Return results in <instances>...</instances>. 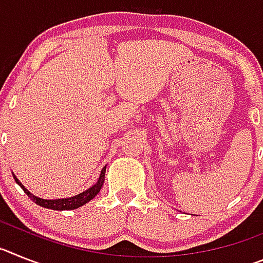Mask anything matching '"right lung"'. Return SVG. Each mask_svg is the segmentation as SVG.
Returning <instances> with one entry per match:
<instances>
[{"mask_svg":"<svg viewBox=\"0 0 263 263\" xmlns=\"http://www.w3.org/2000/svg\"><path fill=\"white\" fill-rule=\"evenodd\" d=\"M105 170L106 166L103 167L101 170V174H100L99 179H97V182L95 183L92 187H89L88 190L83 191L81 194L75 195V196H71V197H67V199H42V197L35 196V195H32L31 192L25 188V185L20 182L17 179V176L13 174V178L14 180L17 182V184L22 188L25 194L31 199L32 201L38 205L43 206V208H48V210H55V211H66V210H76V208H80L83 206L84 204H87L88 201H90L96 196L97 194L100 192L101 187L104 185V180H105Z\"/></svg>","mask_w":263,"mask_h":263,"instance_id":"1","label":"right lung"}]
</instances>
